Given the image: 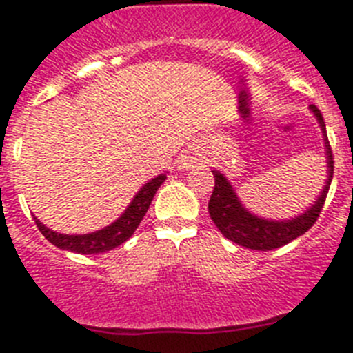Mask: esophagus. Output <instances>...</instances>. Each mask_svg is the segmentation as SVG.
I'll return each instance as SVG.
<instances>
[{"label":"esophagus","instance_id":"esophagus-1","mask_svg":"<svg viewBox=\"0 0 353 353\" xmlns=\"http://www.w3.org/2000/svg\"><path fill=\"white\" fill-rule=\"evenodd\" d=\"M187 164H189V162H187ZM187 164H185V166H183V168H187Z\"/></svg>","mask_w":353,"mask_h":353}]
</instances>
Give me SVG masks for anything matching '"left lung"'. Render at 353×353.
I'll use <instances>...</instances> for the list:
<instances>
[{"instance_id":"1","label":"left lung","mask_w":353,"mask_h":353,"mask_svg":"<svg viewBox=\"0 0 353 353\" xmlns=\"http://www.w3.org/2000/svg\"><path fill=\"white\" fill-rule=\"evenodd\" d=\"M311 111L320 121V127L323 130V138H325V154H327V182L323 187L322 194L316 199V203L304 212L302 215L290 221H269L261 219L256 215L249 214L242 203L239 201L236 194L233 192V187L230 185L226 179L219 171H212L214 173V192L208 201V212L214 221V224L219 228V232L232 240L235 244L242 248L254 249V251H272V249L281 248V245L290 244L292 240L297 236L304 235L320 217L323 205H325L327 192H329L330 182H332V174H334V157H332V150H330L329 141H327L325 134V121H323L322 113L316 105H311Z\"/></svg>"}]
</instances>
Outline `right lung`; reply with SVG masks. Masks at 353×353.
<instances>
[{"label": "right lung", "instance_id": "right-lung-1", "mask_svg": "<svg viewBox=\"0 0 353 353\" xmlns=\"http://www.w3.org/2000/svg\"><path fill=\"white\" fill-rule=\"evenodd\" d=\"M164 180H166V174H159L157 179L150 180L141 191L136 194V198L132 199V203L121 214L120 219H117L113 224L105 226L104 230H99V232L88 233V235H63V233H56L52 230H49V228H46L35 217L37 228H39L40 233L51 244H54L56 248L65 249V251L77 252V254H97V252L111 251V249L118 248V245L123 244L125 240H129L132 236V233L136 232V228L139 226V223L145 217L155 192H157V189L162 185Z\"/></svg>", "mask_w": 353, "mask_h": 353}]
</instances>
